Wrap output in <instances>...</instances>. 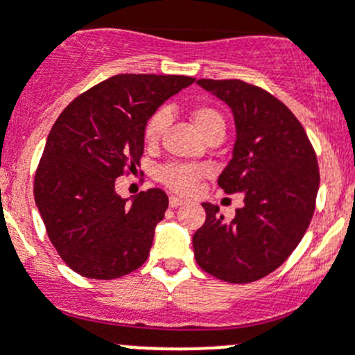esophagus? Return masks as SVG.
<instances>
[{
    "label": "esophagus",
    "instance_id": "34e87169",
    "mask_svg": "<svg viewBox=\"0 0 355 355\" xmlns=\"http://www.w3.org/2000/svg\"><path fill=\"white\" fill-rule=\"evenodd\" d=\"M182 204H185L184 199L175 198V196H170V207H178V206H182Z\"/></svg>",
    "mask_w": 355,
    "mask_h": 355
}]
</instances>
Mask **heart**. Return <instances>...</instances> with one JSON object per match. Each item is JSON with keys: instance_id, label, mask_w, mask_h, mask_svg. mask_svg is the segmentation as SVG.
I'll return each mask as SVG.
<instances>
[{"instance_id": "obj_1", "label": "heart", "mask_w": 355, "mask_h": 355, "mask_svg": "<svg viewBox=\"0 0 355 355\" xmlns=\"http://www.w3.org/2000/svg\"><path fill=\"white\" fill-rule=\"evenodd\" d=\"M192 121L200 135L214 127L225 128V121L221 114L213 108H198L192 111ZM170 123V111L157 110L148 120L144 127V137L148 142H156ZM209 173V168L204 164H187V163H168L159 168L157 177L166 187L178 194H191L196 189L198 182Z\"/></svg>"}]
</instances>
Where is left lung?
I'll return each mask as SVG.
<instances>
[{
  "label": "left lung",
  "instance_id": "8db88e82",
  "mask_svg": "<svg viewBox=\"0 0 355 355\" xmlns=\"http://www.w3.org/2000/svg\"><path fill=\"white\" fill-rule=\"evenodd\" d=\"M198 85L234 114V151L218 185L241 192L244 206L227 221L220 207L202 202L194 256L220 280L250 284L282 266L302 241L320 189L318 159L300 121L270 92L242 80L199 78Z\"/></svg>",
  "mask_w": 355,
  "mask_h": 355
}]
</instances>
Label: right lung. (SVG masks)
Masks as SVG:
<instances>
[{
  "instance_id": "1",
  "label": "right lung",
  "mask_w": 355,
  "mask_h": 355,
  "mask_svg": "<svg viewBox=\"0 0 355 355\" xmlns=\"http://www.w3.org/2000/svg\"><path fill=\"white\" fill-rule=\"evenodd\" d=\"M184 75H114L70 103L53 125L34 178L46 232L75 273L113 280L148 259L168 196L121 199L114 180L135 170L144 127L166 99L194 84Z\"/></svg>"
}]
</instances>
